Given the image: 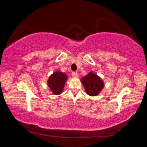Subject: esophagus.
Returning a JSON list of instances; mask_svg holds the SVG:
<instances>
[{
	"mask_svg": "<svg viewBox=\"0 0 147 147\" xmlns=\"http://www.w3.org/2000/svg\"><path fill=\"white\" fill-rule=\"evenodd\" d=\"M72 76H73V77H78V73H76V72H73V73H71Z\"/></svg>",
	"mask_w": 147,
	"mask_h": 147,
	"instance_id": "obj_1",
	"label": "esophagus"
}]
</instances>
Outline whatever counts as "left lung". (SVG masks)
<instances>
[{
  "mask_svg": "<svg viewBox=\"0 0 147 147\" xmlns=\"http://www.w3.org/2000/svg\"><path fill=\"white\" fill-rule=\"evenodd\" d=\"M88 94L90 96H96L104 88V83L101 78L92 72L84 76L81 80Z\"/></svg>",
  "mask_w": 147,
  "mask_h": 147,
  "instance_id": "8db88e82",
  "label": "left lung"
}]
</instances>
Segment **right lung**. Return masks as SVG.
I'll return each mask as SVG.
<instances>
[{
	"label": "right lung",
	"mask_w": 147,
	"mask_h": 147,
	"mask_svg": "<svg viewBox=\"0 0 147 147\" xmlns=\"http://www.w3.org/2000/svg\"><path fill=\"white\" fill-rule=\"evenodd\" d=\"M67 76L65 73L56 71L49 77L48 86L52 92L56 95L61 93Z\"/></svg>",
	"instance_id": "right-lung-1"
}]
</instances>
